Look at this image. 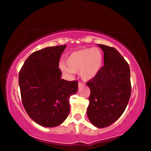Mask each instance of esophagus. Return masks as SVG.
Masks as SVG:
<instances>
[{
  "label": "esophagus",
  "instance_id": "1",
  "mask_svg": "<svg viewBox=\"0 0 151 151\" xmlns=\"http://www.w3.org/2000/svg\"><path fill=\"white\" fill-rule=\"evenodd\" d=\"M83 86V83H78V87L79 88H80V87H82Z\"/></svg>",
  "mask_w": 151,
  "mask_h": 151
}]
</instances>
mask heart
<instances>
[{"mask_svg": "<svg viewBox=\"0 0 151 151\" xmlns=\"http://www.w3.org/2000/svg\"><path fill=\"white\" fill-rule=\"evenodd\" d=\"M103 55L98 48H84L73 52L66 59L64 63L60 64L62 71L67 73L79 72L84 80L93 79L103 66Z\"/></svg>", "mask_w": 151, "mask_h": 151, "instance_id": "1", "label": "heart"}]
</instances>
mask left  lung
Listing matches in <instances>:
<instances>
[{
	"instance_id": "obj_1",
	"label": "left lung",
	"mask_w": 151,
	"mask_h": 151,
	"mask_svg": "<svg viewBox=\"0 0 151 151\" xmlns=\"http://www.w3.org/2000/svg\"><path fill=\"white\" fill-rule=\"evenodd\" d=\"M104 52V65L86 85L89 87L87 113L97 128L110 126L126 109L131 95L130 70L128 62L113 47L99 44Z\"/></svg>"
}]
</instances>
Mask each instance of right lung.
<instances>
[{
  "instance_id": "add662e5",
  "label": "right lung",
  "mask_w": 151,
  "mask_h": 151,
  "mask_svg": "<svg viewBox=\"0 0 151 151\" xmlns=\"http://www.w3.org/2000/svg\"><path fill=\"white\" fill-rule=\"evenodd\" d=\"M66 45L46 47L26 59L19 74L21 101L37 124L52 128L65 121L69 98L78 91V81L61 79L59 60Z\"/></svg>"
}]
</instances>
